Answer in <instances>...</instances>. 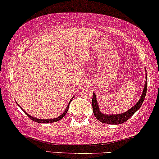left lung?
<instances>
[{
	"label": "left lung",
	"instance_id": "8db88e82",
	"mask_svg": "<svg viewBox=\"0 0 159 159\" xmlns=\"http://www.w3.org/2000/svg\"><path fill=\"white\" fill-rule=\"evenodd\" d=\"M145 80H146V81H145V86H144V90L142 92L140 99L138 101V102L133 106V107H132L131 109H129L128 111H126L125 112H123V113L116 114V115H106V114L102 113V112L99 110L96 95H95V93H93L92 104H93V113H94L95 117H96L99 122H102V123H106V124H113V125H117V124H121L126 122L131 116H133V114L135 113V112L139 109L141 106H142V102H143L144 99H145V95H146V91H147V75H146V79Z\"/></svg>",
	"mask_w": 159,
	"mask_h": 159
}]
</instances>
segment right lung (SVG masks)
Listing matches in <instances>:
<instances>
[{
  "mask_svg": "<svg viewBox=\"0 0 159 159\" xmlns=\"http://www.w3.org/2000/svg\"><path fill=\"white\" fill-rule=\"evenodd\" d=\"M71 101H72V99H71V100L70 101V102H71ZM70 102H69V104H68L67 107H66V110L64 111V112H63V114H61V115H60V116H58V117L55 118V119H37V118L32 117V116L29 115V114H27V112H26L25 111H24V109H22V108H20V109H22V110L24 111V112H25V113H26V115H27V116H28V117L30 118V119H31V120H33V121H34V122H39V123H51V122H57V121L60 120V119H63V118L64 117V116L66 115V112H67V111H68V108H69V106H70ZM17 105H18V104H17Z\"/></svg>",
  "mask_w": 159,
  "mask_h": 159,
  "instance_id": "add662e5",
  "label": "right lung"
}]
</instances>
